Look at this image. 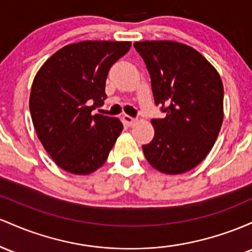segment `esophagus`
I'll return each instance as SVG.
<instances>
[{
    "instance_id": "esophagus-1",
    "label": "esophagus",
    "mask_w": 252,
    "mask_h": 252,
    "mask_svg": "<svg viewBox=\"0 0 252 252\" xmlns=\"http://www.w3.org/2000/svg\"><path fill=\"white\" fill-rule=\"evenodd\" d=\"M123 121H124V124H125V125L128 126V127L134 126L135 124H137V119L129 117V115H124V117H123Z\"/></svg>"
}]
</instances>
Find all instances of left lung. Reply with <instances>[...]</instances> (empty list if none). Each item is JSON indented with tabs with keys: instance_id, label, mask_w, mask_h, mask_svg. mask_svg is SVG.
<instances>
[{
	"instance_id": "8db88e82",
	"label": "left lung",
	"mask_w": 252,
	"mask_h": 252,
	"mask_svg": "<svg viewBox=\"0 0 252 252\" xmlns=\"http://www.w3.org/2000/svg\"><path fill=\"white\" fill-rule=\"evenodd\" d=\"M151 76L155 102L164 119L151 120L155 137L143 151L156 170L187 172L205 159L224 120V87L200 52L171 40L134 42Z\"/></svg>"
}]
</instances>
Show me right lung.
<instances>
[{
    "mask_svg": "<svg viewBox=\"0 0 252 252\" xmlns=\"http://www.w3.org/2000/svg\"><path fill=\"white\" fill-rule=\"evenodd\" d=\"M129 47L131 41L69 44L36 72L30 95L33 126L63 170L89 175L108 158L124 126L118 118L92 112L103 104L109 69Z\"/></svg>",
    "mask_w": 252,
    "mask_h": 252,
    "instance_id": "right-lung-1",
    "label": "right lung"
}]
</instances>
